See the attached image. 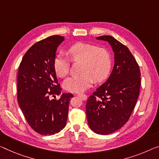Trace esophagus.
I'll list each match as a JSON object with an SVG mask.
<instances>
[{
    "instance_id": "esophagus-1",
    "label": "esophagus",
    "mask_w": 159,
    "mask_h": 159,
    "mask_svg": "<svg viewBox=\"0 0 159 159\" xmlns=\"http://www.w3.org/2000/svg\"><path fill=\"white\" fill-rule=\"evenodd\" d=\"M77 96L81 97L82 100H86L87 99V95L86 94H82V93H78V94H77Z\"/></svg>"
}]
</instances>
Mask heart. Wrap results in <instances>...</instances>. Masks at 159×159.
Listing matches in <instances>:
<instances>
[{
	"mask_svg": "<svg viewBox=\"0 0 159 159\" xmlns=\"http://www.w3.org/2000/svg\"><path fill=\"white\" fill-rule=\"evenodd\" d=\"M70 60L80 62L79 76L68 77L63 87L67 91L82 92L92 86L94 81L101 82L109 76L111 68V60L106 49L97 48L89 43H77L67 50ZM70 62L62 53L56 55L53 60V69L57 76L65 77L70 71Z\"/></svg>",
	"mask_w": 159,
	"mask_h": 159,
	"instance_id": "1",
	"label": "heart"
}]
</instances>
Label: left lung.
<instances>
[{
	"instance_id": "1",
	"label": "left lung",
	"mask_w": 159,
	"mask_h": 159,
	"mask_svg": "<svg viewBox=\"0 0 159 159\" xmlns=\"http://www.w3.org/2000/svg\"><path fill=\"white\" fill-rule=\"evenodd\" d=\"M97 39L111 45L114 65L108 80L88 98L86 114L90 129L98 134L107 135L128 121L139 97L141 72L127 47L110 35Z\"/></svg>"
}]
</instances>
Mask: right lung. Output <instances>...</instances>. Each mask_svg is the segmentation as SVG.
<instances>
[{"instance_id": "right-lung-1", "label": "right lung", "mask_w": 159, "mask_h": 159, "mask_svg": "<svg viewBox=\"0 0 159 159\" xmlns=\"http://www.w3.org/2000/svg\"><path fill=\"white\" fill-rule=\"evenodd\" d=\"M63 36L52 35L32 46L19 66L18 102L30 127L41 135H53L66 125L73 95L63 93L53 69V60Z\"/></svg>"}]
</instances>
